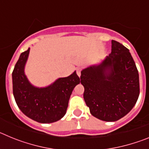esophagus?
Returning <instances> with one entry per match:
<instances>
[{
  "instance_id": "34e87169",
  "label": "esophagus",
  "mask_w": 149,
  "mask_h": 149,
  "mask_svg": "<svg viewBox=\"0 0 149 149\" xmlns=\"http://www.w3.org/2000/svg\"><path fill=\"white\" fill-rule=\"evenodd\" d=\"M81 68H77V75H78L79 77H81Z\"/></svg>"
}]
</instances>
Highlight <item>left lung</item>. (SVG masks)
Returning <instances> with one entry per match:
<instances>
[{"label": "left lung", "mask_w": 149, "mask_h": 149, "mask_svg": "<svg viewBox=\"0 0 149 149\" xmlns=\"http://www.w3.org/2000/svg\"><path fill=\"white\" fill-rule=\"evenodd\" d=\"M84 98L90 113L116 122L132 110L139 95V73L127 48L112 40V51L98 64L81 71Z\"/></svg>", "instance_id": "obj_1"}]
</instances>
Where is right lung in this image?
Masks as SVG:
<instances>
[{"instance_id": "right-lung-1", "label": "right lung", "mask_w": 149, "mask_h": 149, "mask_svg": "<svg viewBox=\"0 0 149 149\" xmlns=\"http://www.w3.org/2000/svg\"><path fill=\"white\" fill-rule=\"evenodd\" d=\"M30 48L21 54L12 74L13 95L18 108L30 119L39 123H52L65 116L74 88L81 81L76 71L71 75L59 77L45 87L29 81L24 72Z\"/></svg>"}]
</instances>
